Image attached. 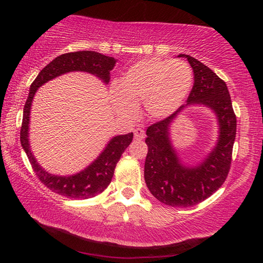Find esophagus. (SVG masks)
I'll return each instance as SVG.
<instances>
[{
	"label": "esophagus",
	"mask_w": 263,
	"mask_h": 263,
	"mask_svg": "<svg viewBox=\"0 0 263 263\" xmlns=\"http://www.w3.org/2000/svg\"><path fill=\"white\" fill-rule=\"evenodd\" d=\"M144 137H146V133L142 130V128H136L135 130V139L136 140H143Z\"/></svg>",
	"instance_id": "1"
}]
</instances>
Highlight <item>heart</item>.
<instances>
[{
    "instance_id": "b5f03b06",
    "label": "heart",
    "mask_w": 263,
    "mask_h": 263,
    "mask_svg": "<svg viewBox=\"0 0 263 263\" xmlns=\"http://www.w3.org/2000/svg\"><path fill=\"white\" fill-rule=\"evenodd\" d=\"M192 85L193 71L184 61L146 59L128 66L119 85L109 88V99L121 115L135 114L142 102L146 114L160 120L181 107Z\"/></svg>"
}]
</instances>
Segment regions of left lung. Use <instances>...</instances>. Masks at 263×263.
I'll return each instance as SVG.
<instances>
[{"mask_svg": "<svg viewBox=\"0 0 263 263\" xmlns=\"http://www.w3.org/2000/svg\"><path fill=\"white\" fill-rule=\"evenodd\" d=\"M178 57L187 59L194 73V83L186 105L147 128L144 180L149 191L160 202L186 208L202 202L226 181L236 136V115L225 81L197 59L185 54ZM194 103L204 104L214 110L220 125V137L202 163L189 167L180 163L171 146L169 125L185 105Z\"/></svg>", "mask_w": 263, "mask_h": 263, "instance_id": "obj_1", "label": "left lung"}]
</instances>
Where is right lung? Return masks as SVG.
Listing matches in <instances>:
<instances>
[{
	"label": "right lung",
	"instance_id": "right-lung-1",
	"mask_svg": "<svg viewBox=\"0 0 263 263\" xmlns=\"http://www.w3.org/2000/svg\"><path fill=\"white\" fill-rule=\"evenodd\" d=\"M115 63L116 60L114 58L106 57V55L92 51L65 53L47 64L31 83L24 108L20 141L39 181L46 187L52 190V192L70 199H89L102 193L109 185L113 178L117 161L120 160L128 144L132 142L133 133L114 137L107 143L104 152L98 156V158L80 173L71 176L52 175L39 166L29 146V138H28L29 133L28 132H29L30 108L33 96L37 89L45 82L72 71L88 72L100 78L105 83H108L110 78L109 72L113 70Z\"/></svg>",
	"mask_w": 263,
	"mask_h": 263
}]
</instances>
